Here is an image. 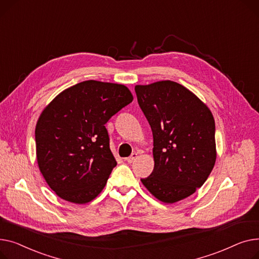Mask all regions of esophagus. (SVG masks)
Here are the masks:
<instances>
[{
	"instance_id": "34e87169",
	"label": "esophagus",
	"mask_w": 259,
	"mask_h": 259,
	"mask_svg": "<svg viewBox=\"0 0 259 259\" xmlns=\"http://www.w3.org/2000/svg\"><path fill=\"white\" fill-rule=\"evenodd\" d=\"M137 158H138V155H137L136 153H134V154H132L128 158H126V161H127L128 163H133Z\"/></svg>"
}]
</instances>
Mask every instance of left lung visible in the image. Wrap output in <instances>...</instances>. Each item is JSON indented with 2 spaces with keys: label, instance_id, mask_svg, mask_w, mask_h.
Masks as SVG:
<instances>
[{
  "label": "left lung",
  "instance_id": "1",
  "mask_svg": "<svg viewBox=\"0 0 259 259\" xmlns=\"http://www.w3.org/2000/svg\"><path fill=\"white\" fill-rule=\"evenodd\" d=\"M135 91L154 137L155 167L142 184L163 203L186 199L215 164L213 116L188 89L171 80L138 84Z\"/></svg>",
  "mask_w": 259,
  "mask_h": 259
}]
</instances>
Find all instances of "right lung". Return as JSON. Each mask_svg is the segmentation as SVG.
<instances>
[{"label":"right lung","mask_w":259,"mask_h":259,"mask_svg":"<svg viewBox=\"0 0 259 259\" xmlns=\"http://www.w3.org/2000/svg\"><path fill=\"white\" fill-rule=\"evenodd\" d=\"M133 99L123 84L85 80L46 106L35 126L36 159L59 197L85 204L102 191L117 165L104 124Z\"/></svg>","instance_id":"1"}]
</instances>
